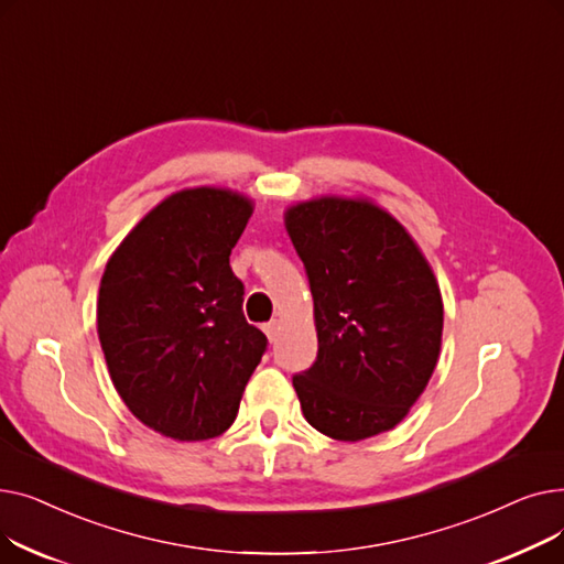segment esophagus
<instances>
[{
  "label": "esophagus",
  "mask_w": 564,
  "mask_h": 564,
  "mask_svg": "<svg viewBox=\"0 0 564 564\" xmlns=\"http://www.w3.org/2000/svg\"><path fill=\"white\" fill-rule=\"evenodd\" d=\"M262 329H264L267 338H270V343H276V340H279V336H281V324H279L276 319H272V322H267Z\"/></svg>",
  "instance_id": "1"
}]
</instances>
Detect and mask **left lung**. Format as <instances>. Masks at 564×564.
<instances>
[{"instance_id":"obj_1","label":"left lung","mask_w":564,"mask_h":564,"mask_svg":"<svg viewBox=\"0 0 564 564\" xmlns=\"http://www.w3.org/2000/svg\"><path fill=\"white\" fill-rule=\"evenodd\" d=\"M285 228L313 294L317 359L292 387L304 419L336 441L393 430L436 368L443 302L419 245L368 198L290 205Z\"/></svg>"}]
</instances>
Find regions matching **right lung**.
<instances>
[{"instance_id":"1","label":"right lung","mask_w":564,"mask_h":564,"mask_svg":"<svg viewBox=\"0 0 564 564\" xmlns=\"http://www.w3.org/2000/svg\"><path fill=\"white\" fill-rule=\"evenodd\" d=\"M251 215L240 192H175L107 260L98 338L109 377L134 416L169 438L224 434L267 349L228 260Z\"/></svg>"}]
</instances>
